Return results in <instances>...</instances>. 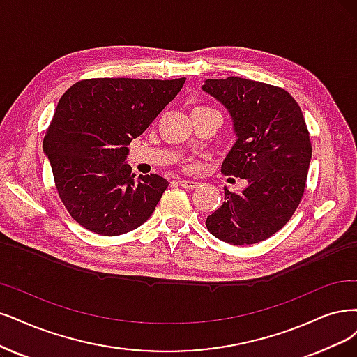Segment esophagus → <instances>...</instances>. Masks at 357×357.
Returning a JSON list of instances; mask_svg holds the SVG:
<instances>
[{
    "mask_svg": "<svg viewBox=\"0 0 357 357\" xmlns=\"http://www.w3.org/2000/svg\"><path fill=\"white\" fill-rule=\"evenodd\" d=\"M178 183H179L182 188H185V190H194V188H197V187L200 185L199 182L191 181V179H179Z\"/></svg>",
    "mask_w": 357,
    "mask_h": 357,
    "instance_id": "obj_1",
    "label": "esophagus"
}]
</instances>
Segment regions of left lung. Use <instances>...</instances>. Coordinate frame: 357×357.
Wrapping results in <instances>:
<instances>
[{
    "label": "left lung",
    "instance_id": "obj_1",
    "mask_svg": "<svg viewBox=\"0 0 357 357\" xmlns=\"http://www.w3.org/2000/svg\"><path fill=\"white\" fill-rule=\"evenodd\" d=\"M203 91L234 122L236 141L222 174L247 181L241 192L225 188V202L206 227L228 244L260 243L291 219L305 192L312 158L305 117L285 89L250 79H207Z\"/></svg>",
    "mask_w": 357,
    "mask_h": 357
}]
</instances>
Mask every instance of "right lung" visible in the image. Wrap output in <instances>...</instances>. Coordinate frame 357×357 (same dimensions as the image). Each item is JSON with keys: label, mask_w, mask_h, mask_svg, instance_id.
Segmentation results:
<instances>
[{"label": "right lung", "mask_w": 357, "mask_h": 357, "mask_svg": "<svg viewBox=\"0 0 357 357\" xmlns=\"http://www.w3.org/2000/svg\"><path fill=\"white\" fill-rule=\"evenodd\" d=\"M183 84L185 77H97L64 92L43 145L60 200L79 225L114 236L151 216L169 182L155 174L135 179L128 145Z\"/></svg>", "instance_id": "add662e5"}]
</instances>
